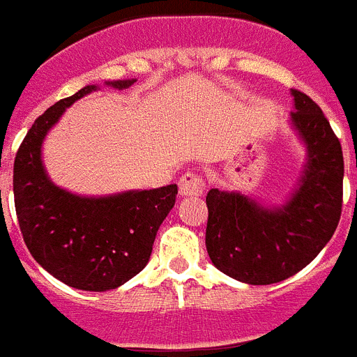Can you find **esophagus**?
<instances>
[{
	"label": "esophagus",
	"mask_w": 357,
	"mask_h": 357,
	"mask_svg": "<svg viewBox=\"0 0 357 357\" xmlns=\"http://www.w3.org/2000/svg\"><path fill=\"white\" fill-rule=\"evenodd\" d=\"M179 194L181 196H199L205 190V181L202 174L198 172H185L179 178Z\"/></svg>",
	"instance_id": "obj_1"
}]
</instances>
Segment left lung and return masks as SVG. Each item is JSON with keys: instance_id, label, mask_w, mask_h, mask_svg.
<instances>
[{"instance_id": "1", "label": "left lung", "mask_w": 357, "mask_h": 357, "mask_svg": "<svg viewBox=\"0 0 357 357\" xmlns=\"http://www.w3.org/2000/svg\"><path fill=\"white\" fill-rule=\"evenodd\" d=\"M291 121L308 146V165L288 204L264 208L238 192H207L205 245L236 280L264 286L299 273L328 244L343 207V150L323 109L291 89Z\"/></svg>"}]
</instances>
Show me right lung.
Returning <instances> with one entry per match:
<instances>
[{
  "label": "right lung",
  "mask_w": 357,
  "mask_h": 357,
  "mask_svg": "<svg viewBox=\"0 0 357 357\" xmlns=\"http://www.w3.org/2000/svg\"><path fill=\"white\" fill-rule=\"evenodd\" d=\"M133 80L112 86L123 89ZM97 86L62 98L34 121L14 159V205L23 242L54 279L84 291L115 289L149 264L159 225L176 204L178 185L108 198H80L54 187L40 149L63 109Z\"/></svg>",
  "instance_id": "obj_1"
}]
</instances>
